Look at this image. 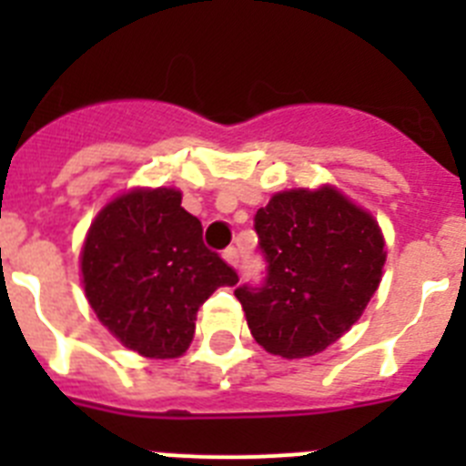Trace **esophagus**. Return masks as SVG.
<instances>
[{
	"label": "esophagus",
	"mask_w": 466,
	"mask_h": 466,
	"mask_svg": "<svg viewBox=\"0 0 466 466\" xmlns=\"http://www.w3.org/2000/svg\"><path fill=\"white\" fill-rule=\"evenodd\" d=\"M224 258L230 263V266H233V268H238V266H240V254H238L236 247H228V249L224 252Z\"/></svg>",
	"instance_id": "34e87169"
}]
</instances>
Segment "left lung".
Masks as SVG:
<instances>
[{"label":"left lung","instance_id":"8db88e82","mask_svg":"<svg viewBox=\"0 0 466 466\" xmlns=\"http://www.w3.org/2000/svg\"><path fill=\"white\" fill-rule=\"evenodd\" d=\"M263 284H242L254 340L284 360L312 357L357 322L385 266L378 221L333 187L275 193L254 217Z\"/></svg>","mask_w":466,"mask_h":466}]
</instances>
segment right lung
I'll use <instances>...</instances> for the list:
<instances>
[{
	"mask_svg": "<svg viewBox=\"0 0 466 466\" xmlns=\"http://www.w3.org/2000/svg\"><path fill=\"white\" fill-rule=\"evenodd\" d=\"M90 308L127 350L175 360L196 333L198 308L238 273L203 242L177 188H133L90 224L81 249Z\"/></svg>",
	"mask_w": 466,
	"mask_h": 466,
	"instance_id": "1",
	"label": "right lung"
}]
</instances>
